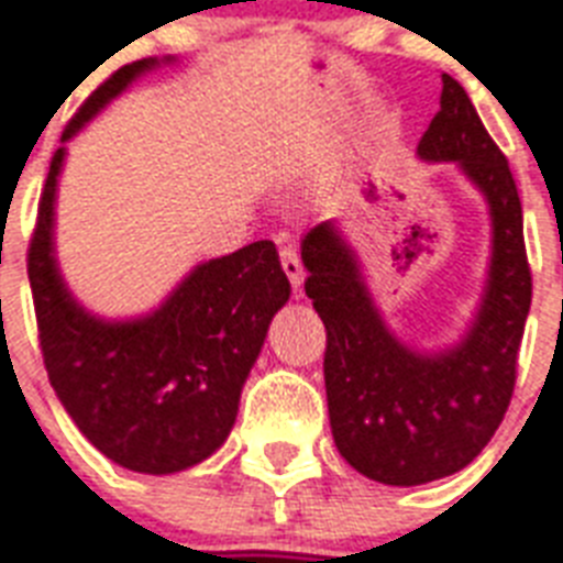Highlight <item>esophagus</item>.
<instances>
[{"mask_svg":"<svg viewBox=\"0 0 563 563\" xmlns=\"http://www.w3.org/2000/svg\"><path fill=\"white\" fill-rule=\"evenodd\" d=\"M280 265L283 272H286V277H289L291 289H298L300 283H303V263H300L298 251L291 245H283L280 247Z\"/></svg>","mask_w":563,"mask_h":563,"instance_id":"34e87169","label":"esophagus"}]
</instances>
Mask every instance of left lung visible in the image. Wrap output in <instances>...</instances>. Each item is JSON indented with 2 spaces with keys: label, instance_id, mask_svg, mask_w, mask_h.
<instances>
[{
  "label": "left lung",
  "instance_id": "8db88e82",
  "mask_svg": "<svg viewBox=\"0 0 563 563\" xmlns=\"http://www.w3.org/2000/svg\"><path fill=\"white\" fill-rule=\"evenodd\" d=\"M418 143L429 163H459L490 210L488 286L471 330L450 351L420 353L385 327L360 263L333 221L300 242L303 289L327 327L324 385L344 462L383 485L444 479L485 450L515 394L517 353L532 303L523 207L506 154L455 78Z\"/></svg>",
  "mask_w": 563,
  "mask_h": 563
}]
</instances>
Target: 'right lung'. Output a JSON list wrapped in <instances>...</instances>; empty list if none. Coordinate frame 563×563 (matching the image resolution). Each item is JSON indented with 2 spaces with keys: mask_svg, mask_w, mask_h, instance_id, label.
<instances>
[{
  "mask_svg": "<svg viewBox=\"0 0 563 563\" xmlns=\"http://www.w3.org/2000/svg\"><path fill=\"white\" fill-rule=\"evenodd\" d=\"M157 60L110 75L69 119L75 136ZM66 148H57L29 245V280L48 383L84 438L128 471H187L210 459L236 423L239 394L289 280L268 239L201 263L161 309L134 321H101L78 307L57 272L55 192Z\"/></svg>",
  "mask_w": 563,
  "mask_h": 563,
  "instance_id": "obj_1",
  "label": "right lung"
}]
</instances>
